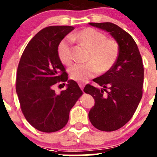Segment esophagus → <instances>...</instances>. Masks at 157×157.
Here are the masks:
<instances>
[{"label": "esophagus", "instance_id": "esophagus-1", "mask_svg": "<svg viewBox=\"0 0 157 157\" xmlns=\"http://www.w3.org/2000/svg\"><path fill=\"white\" fill-rule=\"evenodd\" d=\"M78 85H79V86H80V89H81V90L83 91V88H84V86H85L84 83H82V82H80V83H78Z\"/></svg>", "mask_w": 157, "mask_h": 157}]
</instances>
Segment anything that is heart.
<instances>
[{"label":"heart","mask_w":157,"mask_h":157,"mask_svg":"<svg viewBox=\"0 0 157 157\" xmlns=\"http://www.w3.org/2000/svg\"><path fill=\"white\" fill-rule=\"evenodd\" d=\"M75 40L90 50L85 64H76L70 67L69 74L76 81H84L96 76L100 71L105 73L113 67L118 56V45L114 39H107L105 34L93 29L85 28L73 36ZM58 55L61 62L69 66L74 61L72 42L64 38L58 45Z\"/></svg>","instance_id":"b5f03b06"}]
</instances>
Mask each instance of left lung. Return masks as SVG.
I'll list each match as a JSON object with an SVG mask.
<instances>
[{"mask_svg": "<svg viewBox=\"0 0 157 157\" xmlns=\"http://www.w3.org/2000/svg\"><path fill=\"white\" fill-rule=\"evenodd\" d=\"M90 25L105 30L115 39L118 56L112 68L93 79L102 89L90 84L83 89L95 99L89 119L100 131H116L132 118L142 98V58L134 39L118 26L112 23H90Z\"/></svg>", "mask_w": 157, "mask_h": 157, "instance_id": "8db88e82", "label": "left lung"}]
</instances>
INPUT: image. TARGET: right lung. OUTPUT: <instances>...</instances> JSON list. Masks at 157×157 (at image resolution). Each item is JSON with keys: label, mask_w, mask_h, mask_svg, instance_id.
I'll list each match as a JSON object with an SVG mask.
<instances>
[{"label": "right lung", "mask_w": 157, "mask_h": 157, "mask_svg": "<svg viewBox=\"0 0 157 157\" xmlns=\"http://www.w3.org/2000/svg\"><path fill=\"white\" fill-rule=\"evenodd\" d=\"M74 29L69 26L44 28L28 43L19 62L16 91L21 110L28 122L42 132L64 128L70 111L83 94L74 80H67L58 55L59 42ZM64 82H68L67 89L57 94L54 85Z\"/></svg>", "instance_id": "add662e5"}]
</instances>
